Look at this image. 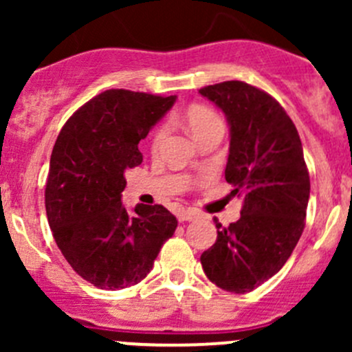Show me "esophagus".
<instances>
[{
  "label": "esophagus",
  "instance_id": "obj_1",
  "mask_svg": "<svg viewBox=\"0 0 352 352\" xmlns=\"http://www.w3.org/2000/svg\"><path fill=\"white\" fill-rule=\"evenodd\" d=\"M177 218H179L180 223H184V221H192V219H196L197 216H196V212H192L187 209V211H180Z\"/></svg>",
  "mask_w": 352,
  "mask_h": 352
}]
</instances>
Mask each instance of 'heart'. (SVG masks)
Masks as SVG:
<instances>
[{
  "label": "heart",
  "mask_w": 352,
  "mask_h": 352,
  "mask_svg": "<svg viewBox=\"0 0 352 352\" xmlns=\"http://www.w3.org/2000/svg\"><path fill=\"white\" fill-rule=\"evenodd\" d=\"M184 120H186L187 127H189V131L192 133L194 138L199 136L201 133H204V131L211 129V127L223 126L218 113H216L214 110L206 107V105H190V107L186 110V113H184ZM166 134H168V126H166L165 122L158 124V126L155 127L153 133H151L150 136L151 153H160L163 143H165Z\"/></svg>",
  "instance_id": "obj_1"
}]
</instances>
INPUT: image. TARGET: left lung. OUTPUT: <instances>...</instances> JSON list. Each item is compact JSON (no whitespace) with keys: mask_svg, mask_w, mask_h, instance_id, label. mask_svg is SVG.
Masks as SVG:
<instances>
[{"mask_svg":"<svg viewBox=\"0 0 352 352\" xmlns=\"http://www.w3.org/2000/svg\"><path fill=\"white\" fill-rule=\"evenodd\" d=\"M225 112L230 155L225 179L243 199L240 219L223 228L202 252L211 283L230 293H248L276 274L293 254L305 228L310 175L298 131L276 98L243 81L199 90Z\"/></svg>","mask_w":352,"mask_h":352,"instance_id":"obj_1","label":"left lung"}]
</instances>
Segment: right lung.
<instances>
[{"label": "right lung", "mask_w": 352, "mask_h": 352, "mask_svg": "<svg viewBox=\"0 0 352 352\" xmlns=\"http://www.w3.org/2000/svg\"><path fill=\"white\" fill-rule=\"evenodd\" d=\"M172 97L107 90L63 126L51 155L45 211L67 264L100 289L138 285L153 267L177 218L162 204L122 206L126 170L141 165L140 141L168 112Z\"/></svg>", "instance_id": "add662e5"}]
</instances>
